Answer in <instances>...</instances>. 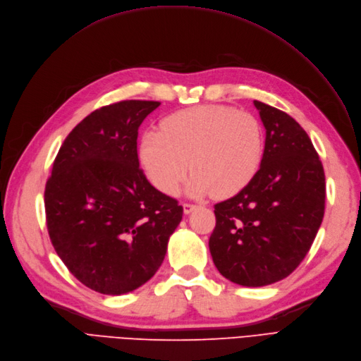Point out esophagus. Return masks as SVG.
Returning a JSON list of instances; mask_svg holds the SVG:
<instances>
[{
    "label": "esophagus",
    "instance_id": "esophagus-1",
    "mask_svg": "<svg viewBox=\"0 0 361 361\" xmlns=\"http://www.w3.org/2000/svg\"><path fill=\"white\" fill-rule=\"evenodd\" d=\"M182 206H183V213H185V214H190L192 210L197 209V206H195V204H191V203H183Z\"/></svg>",
    "mask_w": 361,
    "mask_h": 361
}]
</instances>
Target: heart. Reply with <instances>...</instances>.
I'll return each instance as SVG.
<instances>
[{
    "mask_svg": "<svg viewBox=\"0 0 361 361\" xmlns=\"http://www.w3.org/2000/svg\"><path fill=\"white\" fill-rule=\"evenodd\" d=\"M264 152V128L255 115L225 105H201L170 115L160 132L143 135L139 160L163 194L175 195L191 167L190 195L229 197L253 180Z\"/></svg>",
    "mask_w": 361,
    "mask_h": 361,
    "instance_id": "b5f03b06",
    "label": "heart"
}]
</instances>
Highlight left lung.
<instances>
[{
  "mask_svg": "<svg viewBox=\"0 0 361 361\" xmlns=\"http://www.w3.org/2000/svg\"><path fill=\"white\" fill-rule=\"evenodd\" d=\"M253 104L267 133L264 160L246 188L214 206L209 249L225 279L261 287L290 276L307 256L324 216L326 179L304 128Z\"/></svg>",
  "mask_w": 361,
  "mask_h": 361,
  "instance_id": "left-lung-1",
  "label": "left lung"
}]
</instances>
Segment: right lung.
Here are the masks:
<instances>
[{
  "instance_id": "1",
  "label": "right lung",
  "mask_w": 361,
  "mask_h": 361,
  "mask_svg": "<svg viewBox=\"0 0 361 361\" xmlns=\"http://www.w3.org/2000/svg\"><path fill=\"white\" fill-rule=\"evenodd\" d=\"M160 106L123 100L75 126L44 192L47 229L62 262L89 289L124 295L161 267L183 209L139 169L137 130Z\"/></svg>"
}]
</instances>
